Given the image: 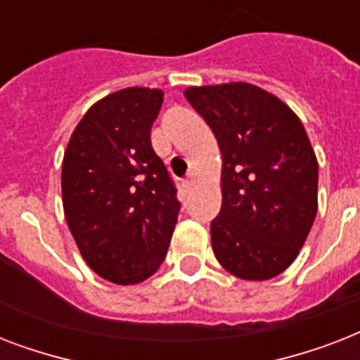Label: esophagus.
Here are the masks:
<instances>
[{
    "label": "esophagus",
    "instance_id": "1",
    "mask_svg": "<svg viewBox=\"0 0 360 360\" xmlns=\"http://www.w3.org/2000/svg\"><path fill=\"white\" fill-rule=\"evenodd\" d=\"M183 186H185V191L186 192H191L192 188H194V186H196V179H194V177H188V179H185L183 181Z\"/></svg>",
    "mask_w": 360,
    "mask_h": 360
}]
</instances>
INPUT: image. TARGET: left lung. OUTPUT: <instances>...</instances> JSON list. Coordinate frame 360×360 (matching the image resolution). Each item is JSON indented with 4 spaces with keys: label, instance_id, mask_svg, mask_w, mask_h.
I'll list each match as a JSON object with an SVG mask.
<instances>
[{
    "label": "left lung",
    "instance_id": "8db88e82",
    "mask_svg": "<svg viewBox=\"0 0 360 360\" xmlns=\"http://www.w3.org/2000/svg\"><path fill=\"white\" fill-rule=\"evenodd\" d=\"M185 97L222 155L214 256L243 280L284 273L318 213V158L301 120L276 95L246 82L186 87Z\"/></svg>",
    "mask_w": 360,
    "mask_h": 360
}]
</instances>
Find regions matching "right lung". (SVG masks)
Listing matches in <instances>:
<instances>
[{"label":"right lung","instance_id":"right-lung-1","mask_svg":"<svg viewBox=\"0 0 360 360\" xmlns=\"http://www.w3.org/2000/svg\"><path fill=\"white\" fill-rule=\"evenodd\" d=\"M162 89L127 87L87 110L61 166L69 230L84 262L114 284H138L166 257L179 213L168 169L151 147Z\"/></svg>","mask_w":360,"mask_h":360}]
</instances>
